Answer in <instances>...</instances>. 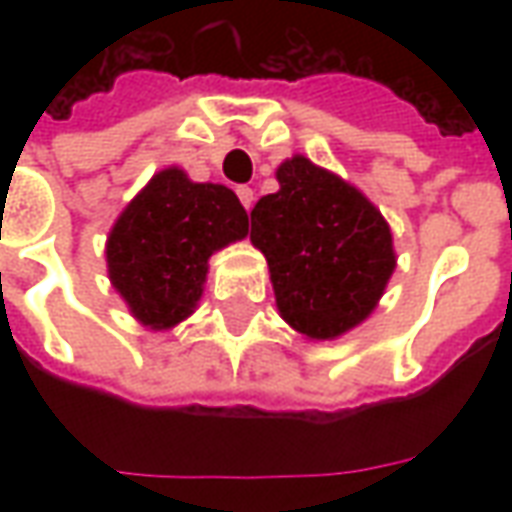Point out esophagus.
Returning a JSON list of instances; mask_svg holds the SVG:
<instances>
[{
    "instance_id": "obj_1",
    "label": "esophagus",
    "mask_w": 512,
    "mask_h": 512,
    "mask_svg": "<svg viewBox=\"0 0 512 512\" xmlns=\"http://www.w3.org/2000/svg\"><path fill=\"white\" fill-rule=\"evenodd\" d=\"M238 200L244 205L246 211H252V205H255V191L249 189V186H238Z\"/></svg>"
}]
</instances>
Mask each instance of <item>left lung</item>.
<instances>
[{
  "label": "left lung",
  "instance_id": "1",
  "mask_svg": "<svg viewBox=\"0 0 512 512\" xmlns=\"http://www.w3.org/2000/svg\"><path fill=\"white\" fill-rule=\"evenodd\" d=\"M279 189L252 208L249 241L266 255L282 321L312 343L365 323L395 274L384 213L354 183L310 158H285Z\"/></svg>",
  "mask_w": 512,
  "mask_h": 512
}]
</instances>
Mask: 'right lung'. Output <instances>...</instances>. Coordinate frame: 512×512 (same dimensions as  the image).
Returning <instances> with one entry per match:
<instances>
[{"mask_svg":"<svg viewBox=\"0 0 512 512\" xmlns=\"http://www.w3.org/2000/svg\"><path fill=\"white\" fill-rule=\"evenodd\" d=\"M246 233L249 216L233 189L161 169L106 235L109 282L139 326L169 332L197 310L211 255Z\"/></svg>","mask_w":512,"mask_h":512,"instance_id":"obj_1","label":"right lung"}]
</instances>
